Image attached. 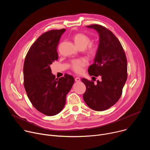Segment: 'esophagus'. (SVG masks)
<instances>
[{"mask_svg":"<svg viewBox=\"0 0 150 150\" xmlns=\"http://www.w3.org/2000/svg\"><path fill=\"white\" fill-rule=\"evenodd\" d=\"M75 81L76 82H79V81H81V79H80L79 77H76V78H75Z\"/></svg>","mask_w":150,"mask_h":150,"instance_id":"1","label":"esophagus"}]
</instances>
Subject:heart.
Returning a JSON list of instances; mask_svg holds the SVG:
<instances>
[{"mask_svg":"<svg viewBox=\"0 0 150 150\" xmlns=\"http://www.w3.org/2000/svg\"><path fill=\"white\" fill-rule=\"evenodd\" d=\"M74 40L76 45L80 49L86 48L87 52L91 56H96L98 52L100 46L97 42H91V38L83 33H77L74 36ZM88 64V61L85 58L75 59L71 60L70 67L71 69L77 74H81L83 71V68Z\"/></svg>","mask_w":150,"mask_h":150,"instance_id":"obj_1","label":"heart"}]
</instances>
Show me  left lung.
<instances>
[{"label": "left lung", "instance_id": "left-lung-1", "mask_svg": "<svg viewBox=\"0 0 150 150\" xmlns=\"http://www.w3.org/2000/svg\"><path fill=\"white\" fill-rule=\"evenodd\" d=\"M87 27L96 30L100 36V49L88 74L101 79L96 83L81 79L86 86L83 98L93 110L104 111L116 104L122 96L127 77V59L119 40L111 31L98 24Z\"/></svg>", "mask_w": 150, "mask_h": 150}]
</instances>
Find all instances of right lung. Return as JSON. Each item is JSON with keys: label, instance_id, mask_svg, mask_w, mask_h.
Wrapping results in <instances>:
<instances>
[{"label": "right lung", "instance_id": "1", "mask_svg": "<svg viewBox=\"0 0 150 150\" xmlns=\"http://www.w3.org/2000/svg\"><path fill=\"white\" fill-rule=\"evenodd\" d=\"M65 29L53 30L41 35L30 48L24 63V85L34 108L47 116L60 113L74 83L72 75L55 78L50 65L58 59L57 47Z\"/></svg>", "mask_w": 150, "mask_h": 150}]
</instances>
